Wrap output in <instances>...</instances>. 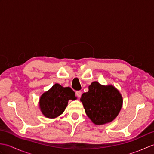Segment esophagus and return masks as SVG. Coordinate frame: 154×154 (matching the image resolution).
<instances>
[{"mask_svg":"<svg viewBox=\"0 0 154 154\" xmlns=\"http://www.w3.org/2000/svg\"><path fill=\"white\" fill-rule=\"evenodd\" d=\"M81 94H82V92H81V91H77V92H76V95L79 98H80L81 97Z\"/></svg>","mask_w":154,"mask_h":154,"instance_id":"obj_1","label":"esophagus"}]
</instances>
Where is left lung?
I'll use <instances>...</instances> for the list:
<instances>
[{
  "label": "left lung",
  "mask_w": 154,
  "mask_h": 154,
  "mask_svg": "<svg viewBox=\"0 0 154 154\" xmlns=\"http://www.w3.org/2000/svg\"><path fill=\"white\" fill-rule=\"evenodd\" d=\"M81 101L87 116L95 124L112 122L118 116L122 106V97L112 85H102L94 81L89 91L82 94Z\"/></svg>",
  "instance_id": "8db88e82"
}]
</instances>
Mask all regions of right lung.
Returning <instances> with one entry per match:
<instances>
[{
  "mask_svg": "<svg viewBox=\"0 0 154 154\" xmlns=\"http://www.w3.org/2000/svg\"><path fill=\"white\" fill-rule=\"evenodd\" d=\"M75 99V93L70 87H63L55 83L40 97V108L45 117L54 119L64 112L69 100Z\"/></svg>",
  "mask_w": 154,
  "mask_h": 154,
  "instance_id": "right-lung-1",
  "label": "right lung"
}]
</instances>
